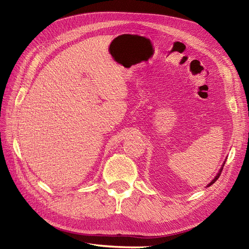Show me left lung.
<instances>
[{
    "instance_id": "left-lung-1",
    "label": "left lung",
    "mask_w": 249,
    "mask_h": 249,
    "mask_svg": "<svg viewBox=\"0 0 249 249\" xmlns=\"http://www.w3.org/2000/svg\"><path fill=\"white\" fill-rule=\"evenodd\" d=\"M224 164H225V162H224ZM223 166H224V165H223ZM223 166L221 167V169H220V171H219V173H218V174L216 175V177H215V178H214V179H213V180L211 181V183H209V184H208V187H210V186H211V184H213V183H214V182H215V181H216V180H217V179L219 178V176H220V174H221V172H222V169H223Z\"/></svg>"
}]
</instances>
